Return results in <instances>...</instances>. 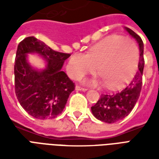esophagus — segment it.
<instances>
[{"instance_id": "esophagus-1", "label": "esophagus", "mask_w": 159, "mask_h": 159, "mask_svg": "<svg viewBox=\"0 0 159 159\" xmlns=\"http://www.w3.org/2000/svg\"><path fill=\"white\" fill-rule=\"evenodd\" d=\"M76 90H78V91H87L86 88H83V87L78 86V85H76Z\"/></svg>"}]
</instances>
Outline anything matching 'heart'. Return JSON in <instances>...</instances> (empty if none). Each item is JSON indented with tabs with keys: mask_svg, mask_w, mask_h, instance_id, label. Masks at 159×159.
I'll return each mask as SVG.
<instances>
[{
	"mask_svg": "<svg viewBox=\"0 0 159 159\" xmlns=\"http://www.w3.org/2000/svg\"><path fill=\"white\" fill-rule=\"evenodd\" d=\"M139 48L132 39L118 35L107 36L85 53H75L68 60L67 72L73 79L86 73L97 71L101 80H91L92 84H107L111 89H119L129 83L139 63Z\"/></svg>",
	"mask_w": 159,
	"mask_h": 159,
	"instance_id": "b5f03b06",
	"label": "heart"
}]
</instances>
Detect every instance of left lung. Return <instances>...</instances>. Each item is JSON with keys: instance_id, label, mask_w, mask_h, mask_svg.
I'll return each instance as SVG.
<instances>
[{"instance_id": "8db88e82", "label": "left lung", "mask_w": 159, "mask_h": 159, "mask_svg": "<svg viewBox=\"0 0 159 159\" xmlns=\"http://www.w3.org/2000/svg\"><path fill=\"white\" fill-rule=\"evenodd\" d=\"M131 36L136 40L140 49V60L138 70L129 83L122 91L112 94H101L97 103L91 107L92 113L97 119L107 123H116L127 117L133 110L140 97L142 86L144 65V44L142 40L132 30L125 27Z\"/></svg>"}]
</instances>
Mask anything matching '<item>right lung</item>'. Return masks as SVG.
Segmentation results:
<instances>
[{"mask_svg":"<svg viewBox=\"0 0 159 159\" xmlns=\"http://www.w3.org/2000/svg\"><path fill=\"white\" fill-rule=\"evenodd\" d=\"M36 52L47 62L45 69H34L27 53ZM70 54L56 52L34 36L19 42L14 64L15 93L21 107L38 119H51L61 113L75 84L62 71Z\"/></svg>","mask_w":159,"mask_h":159,"instance_id":"add662e5","label":"right lung"}]
</instances>
